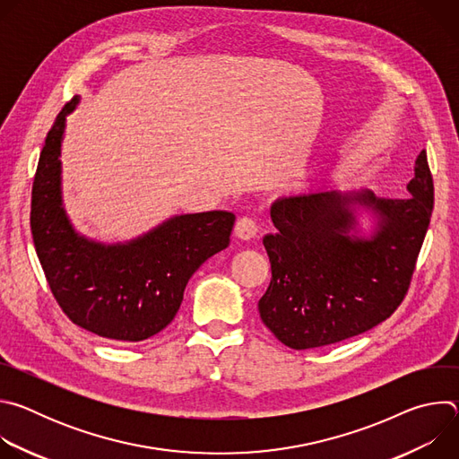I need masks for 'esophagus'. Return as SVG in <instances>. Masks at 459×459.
<instances>
[{
  "label": "esophagus",
  "instance_id": "1",
  "mask_svg": "<svg viewBox=\"0 0 459 459\" xmlns=\"http://www.w3.org/2000/svg\"><path fill=\"white\" fill-rule=\"evenodd\" d=\"M234 232H236V236L239 238V239H243V241H247V239H252L255 234H257V225H255V221L252 220V218H241V220H238V223H236V227H234Z\"/></svg>",
  "mask_w": 459,
  "mask_h": 459
}]
</instances>
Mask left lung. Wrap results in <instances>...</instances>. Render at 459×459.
<instances>
[{"instance_id":"1","label":"left lung","mask_w":459,"mask_h":459,"mask_svg":"<svg viewBox=\"0 0 459 459\" xmlns=\"http://www.w3.org/2000/svg\"><path fill=\"white\" fill-rule=\"evenodd\" d=\"M411 198L370 190H312L278 198L264 238L273 280L257 310L296 351L333 345L385 321L403 301L434 204L427 152L416 158ZM373 225L363 231L359 220ZM366 217V216H365Z\"/></svg>"}]
</instances>
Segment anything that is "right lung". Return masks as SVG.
<instances>
[{
  "mask_svg": "<svg viewBox=\"0 0 459 459\" xmlns=\"http://www.w3.org/2000/svg\"><path fill=\"white\" fill-rule=\"evenodd\" d=\"M63 107L39 156L30 205V230L50 290L82 329L101 338L136 343L174 319L183 292L205 261L227 248L236 216L227 211L178 214L128 241L103 243L80 234L63 205Z\"/></svg>",
  "mask_w": 459,
  "mask_h": 459,
  "instance_id": "right-lung-1",
  "label": "right lung"
}]
</instances>
